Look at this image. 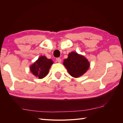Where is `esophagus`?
I'll list each match as a JSON object with an SVG mask.
<instances>
[{"label":"esophagus","instance_id":"1","mask_svg":"<svg viewBox=\"0 0 123 123\" xmlns=\"http://www.w3.org/2000/svg\"><path fill=\"white\" fill-rule=\"evenodd\" d=\"M56 61L57 62H59V63H61V59H60V58H56Z\"/></svg>","mask_w":123,"mask_h":123}]
</instances>
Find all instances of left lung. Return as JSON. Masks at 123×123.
<instances>
[{
  "instance_id": "obj_1",
  "label": "left lung",
  "mask_w": 123,
  "mask_h": 123,
  "mask_svg": "<svg viewBox=\"0 0 123 123\" xmlns=\"http://www.w3.org/2000/svg\"><path fill=\"white\" fill-rule=\"evenodd\" d=\"M69 74L74 78L81 76L87 71L90 67V63L87 58L77 52L69 53L67 59L63 63Z\"/></svg>"
}]
</instances>
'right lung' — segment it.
<instances>
[{
	"instance_id": "right-lung-1",
	"label": "right lung",
	"mask_w": 123,
	"mask_h": 123,
	"mask_svg": "<svg viewBox=\"0 0 123 123\" xmlns=\"http://www.w3.org/2000/svg\"><path fill=\"white\" fill-rule=\"evenodd\" d=\"M53 61L45 56H41L30 67L32 74L38 79H43L48 75Z\"/></svg>"
}]
</instances>
